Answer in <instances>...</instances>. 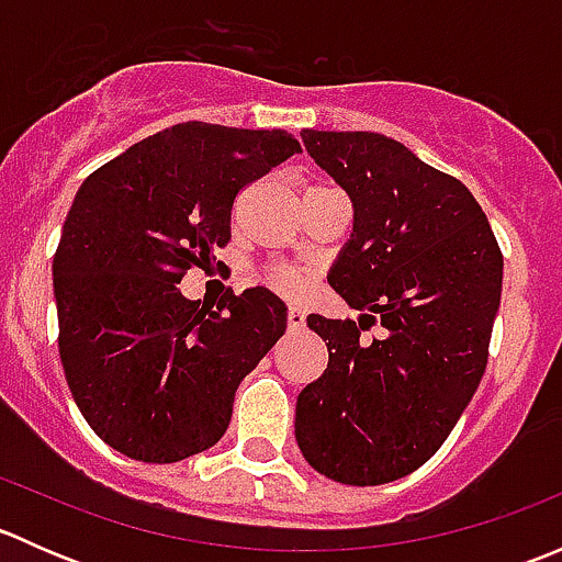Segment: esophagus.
<instances>
[{
  "instance_id": "esophagus-1",
  "label": "esophagus",
  "mask_w": 562,
  "mask_h": 562,
  "mask_svg": "<svg viewBox=\"0 0 562 562\" xmlns=\"http://www.w3.org/2000/svg\"><path fill=\"white\" fill-rule=\"evenodd\" d=\"M304 323H307V315H304L302 307L288 310V328H291V331H299V328H304Z\"/></svg>"
}]
</instances>
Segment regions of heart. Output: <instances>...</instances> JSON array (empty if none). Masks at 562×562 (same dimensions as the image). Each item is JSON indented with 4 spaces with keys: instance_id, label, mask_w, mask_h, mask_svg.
<instances>
[{
    "instance_id": "b5f03b06",
    "label": "heart",
    "mask_w": 562,
    "mask_h": 562,
    "mask_svg": "<svg viewBox=\"0 0 562 562\" xmlns=\"http://www.w3.org/2000/svg\"><path fill=\"white\" fill-rule=\"evenodd\" d=\"M266 282H269L271 288H274V291H280V293H299L302 291V280H299L296 274H293V271H288V269H274V271H269V274H266Z\"/></svg>"
}]
</instances>
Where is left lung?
<instances>
[{
    "mask_svg": "<svg viewBox=\"0 0 562 562\" xmlns=\"http://www.w3.org/2000/svg\"><path fill=\"white\" fill-rule=\"evenodd\" d=\"M302 140L353 201L328 285L364 315L307 317L328 367L299 394L296 443L326 479L389 484L443 446L479 389L503 252L468 187L400 140L326 130ZM378 322V338L360 337Z\"/></svg>",
    "mask_w": 562,
    "mask_h": 562,
    "instance_id": "1",
    "label": "left lung"
}]
</instances>
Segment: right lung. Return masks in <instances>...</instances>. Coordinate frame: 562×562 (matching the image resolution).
I'll return each instance as SVG.
<instances>
[{
    "instance_id": "add662e5",
    "label": "right lung",
    "mask_w": 562,
    "mask_h": 562,
    "mask_svg": "<svg viewBox=\"0 0 562 562\" xmlns=\"http://www.w3.org/2000/svg\"><path fill=\"white\" fill-rule=\"evenodd\" d=\"M296 151L285 130L181 122L81 184L54 255L59 359L111 449L168 464L225 435L236 389L285 334L288 310L266 288L228 291L214 310L179 282L231 241L236 195Z\"/></svg>"
}]
</instances>
